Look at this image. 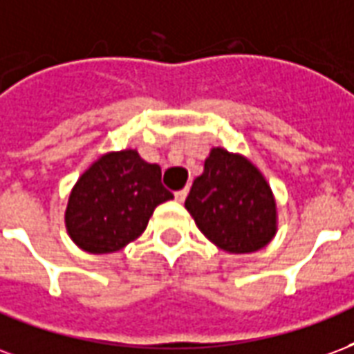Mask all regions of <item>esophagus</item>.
<instances>
[{
    "mask_svg": "<svg viewBox=\"0 0 354 354\" xmlns=\"http://www.w3.org/2000/svg\"><path fill=\"white\" fill-rule=\"evenodd\" d=\"M187 194H188V190L187 188H183V190H179V192H175V200H177V202H185V198H187Z\"/></svg>",
    "mask_w": 354,
    "mask_h": 354,
    "instance_id": "esophagus-1",
    "label": "esophagus"
}]
</instances>
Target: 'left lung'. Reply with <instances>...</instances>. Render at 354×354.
I'll return each mask as SVG.
<instances>
[{
    "label": "left lung",
    "instance_id": "1",
    "mask_svg": "<svg viewBox=\"0 0 354 354\" xmlns=\"http://www.w3.org/2000/svg\"><path fill=\"white\" fill-rule=\"evenodd\" d=\"M185 207L209 241L230 254L260 251L277 234L275 196L251 160L213 147Z\"/></svg>",
    "mask_w": 354,
    "mask_h": 354
}]
</instances>
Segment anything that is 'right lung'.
Listing matches in <instances>:
<instances>
[{
	"mask_svg": "<svg viewBox=\"0 0 354 354\" xmlns=\"http://www.w3.org/2000/svg\"><path fill=\"white\" fill-rule=\"evenodd\" d=\"M171 198L158 164L145 162L136 149L105 152L71 188L66 230L84 252H117L138 239L154 209Z\"/></svg>",
	"mask_w": 354,
	"mask_h": 354,
	"instance_id": "obj_1",
	"label": "right lung"
}]
</instances>
